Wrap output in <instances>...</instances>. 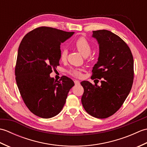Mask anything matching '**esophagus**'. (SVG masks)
<instances>
[{"mask_svg": "<svg viewBox=\"0 0 147 147\" xmlns=\"http://www.w3.org/2000/svg\"><path fill=\"white\" fill-rule=\"evenodd\" d=\"M74 84H75V85H79L80 84V82H79L78 80H74Z\"/></svg>", "mask_w": 147, "mask_h": 147, "instance_id": "34e87169", "label": "esophagus"}]
</instances>
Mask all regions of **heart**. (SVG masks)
I'll list each match as a JSON object with an SVG mask.
<instances>
[{
	"instance_id": "b5f03b06",
	"label": "heart",
	"mask_w": 147,
	"mask_h": 147,
	"mask_svg": "<svg viewBox=\"0 0 147 147\" xmlns=\"http://www.w3.org/2000/svg\"><path fill=\"white\" fill-rule=\"evenodd\" d=\"M74 46L77 49L81 54L83 56L86 57L90 54L92 51V45L88 40L85 37L81 36L77 38L73 43ZM67 51L66 49L62 48L60 52V59L62 61H65L67 59ZM82 69L78 68H71L69 70L68 73L71 76L76 78H80L82 76Z\"/></svg>"
}]
</instances>
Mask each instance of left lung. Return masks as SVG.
Wrapping results in <instances>:
<instances>
[{
	"instance_id": "8db88e82",
	"label": "left lung",
	"mask_w": 147,
	"mask_h": 147,
	"mask_svg": "<svg viewBox=\"0 0 147 147\" xmlns=\"http://www.w3.org/2000/svg\"><path fill=\"white\" fill-rule=\"evenodd\" d=\"M99 44L97 63L92 69V80H101V85L87 81L81 82L84 88L82 103L92 116L104 119L115 114L125 101L134 78V61L126 43L110 31H93Z\"/></svg>"
}]
</instances>
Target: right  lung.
I'll use <instances>...</instances> for the list:
<instances>
[{"label":"right lung","mask_w":147,"mask_h":147,"mask_svg":"<svg viewBox=\"0 0 147 147\" xmlns=\"http://www.w3.org/2000/svg\"><path fill=\"white\" fill-rule=\"evenodd\" d=\"M74 34L41 26L28 33L19 46L15 67L16 81L24 104L33 114L48 119L63 108L70 89L69 78L59 81L50 77L59 65L60 45Z\"/></svg>","instance_id":"1"}]
</instances>
